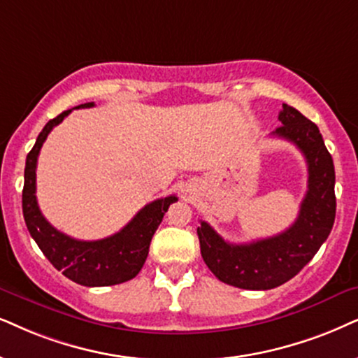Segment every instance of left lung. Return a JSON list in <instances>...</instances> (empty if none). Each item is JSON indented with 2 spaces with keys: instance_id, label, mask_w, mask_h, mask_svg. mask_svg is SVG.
Instances as JSON below:
<instances>
[{
  "instance_id": "8db88e82",
  "label": "left lung",
  "mask_w": 358,
  "mask_h": 358,
  "mask_svg": "<svg viewBox=\"0 0 358 358\" xmlns=\"http://www.w3.org/2000/svg\"><path fill=\"white\" fill-rule=\"evenodd\" d=\"M273 135L292 142L307 162V193L297 220L286 231L248 244L224 241L206 221L196 233L203 261L221 282L266 291L292 279L327 239L336 220V170L317 125L282 103Z\"/></svg>"
}]
</instances>
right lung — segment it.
Wrapping results in <instances>:
<instances>
[{
  "label": "right lung",
  "instance_id": "1",
  "mask_svg": "<svg viewBox=\"0 0 358 358\" xmlns=\"http://www.w3.org/2000/svg\"><path fill=\"white\" fill-rule=\"evenodd\" d=\"M94 107V102L80 103L74 108ZM72 112L64 110L62 114L49 120L36 138L34 147L26 157L24 188H22V215H24L28 231L43 255L57 271H62L80 286L101 287L114 286L134 279L140 273L143 262L148 256L152 236L155 234L158 224L171 203L178 198L170 194L148 203L134 216L129 224H125L119 233L112 236L97 239V241H80L67 234L57 231L49 221L44 218L36 200V166L38 155L44 140L54 127L61 124Z\"/></svg>",
  "mask_w": 358,
  "mask_h": 358
}]
</instances>
